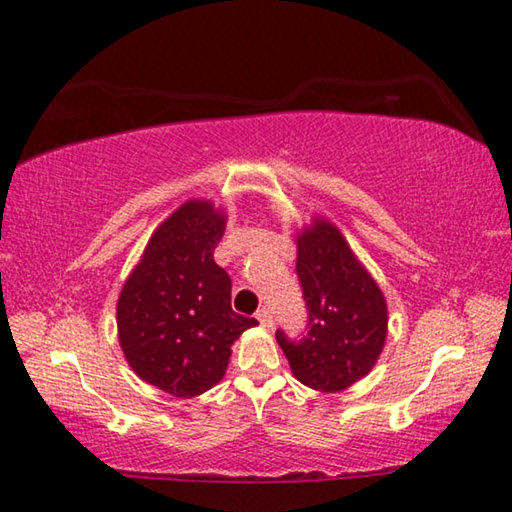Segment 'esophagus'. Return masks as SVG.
Listing matches in <instances>:
<instances>
[{"label":"esophagus","instance_id":"1","mask_svg":"<svg viewBox=\"0 0 512 512\" xmlns=\"http://www.w3.org/2000/svg\"><path fill=\"white\" fill-rule=\"evenodd\" d=\"M257 320H259V325L262 327H273V316H271V311H268L266 307H262L257 311Z\"/></svg>","mask_w":512,"mask_h":512}]
</instances>
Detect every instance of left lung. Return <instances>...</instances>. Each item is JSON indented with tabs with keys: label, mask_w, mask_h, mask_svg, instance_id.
I'll list each match as a JSON object with an SVG mask.
<instances>
[{
	"label": "left lung",
	"mask_w": 512,
	"mask_h": 512,
	"mask_svg": "<svg viewBox=\"0 0 512 512\" xmlns=\"http://www.w3.org/2000/svg\"><path fill=\"white\" fill-rule=\"evenodd\" d=\"M296 241L307 334L291 341L277 329L275 339L300 384L339 393L366 377L384 350L386 298L334 223L316 216Z\"/></svg>",
	"instance_id": "8db88e82"
}]
</instances>
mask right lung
<instances>
[{"label": "right lung", "instance_id": "obj_1", "mask_svg": "<svg viewBox=\"0 0 512 512\" xmlns=\"http://www.w3.org/2000/svg\"><path fill=\"white\" fill-rule=\"evenodd\" d=\"M225 214L187 201L153 232L117 302L119 345L146 384L196 397L219 384L230 345L255 318L230 307L232 280L214 262Z\"/></svg>", "mask_w": 512, "mask_h": 512}]
</instances>
